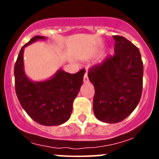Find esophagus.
<instances>
[{
    "label": "esophagus",
    "mask_w": 159,
    "mask_h": 159,
    "mask_svg": "<svg viewBox=\"0 0 159 159\" xmlns=\"http://www.w3.org/2000/svg\"><path fill=\"white\" fill-rule=\"evenodd\" d=\"M84 83H88V71H86L85 72V75L84 76Z\"/></svg>",
    "instance_id": "esophagus-1"
}]
</instances>
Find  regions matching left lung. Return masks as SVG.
<instances>
[{
	"label": "left lung",
	"mask_w": 159,
	"mask_h": 159,
	"mask_svg": "<svg viewBox=\"0 0 159 159\" xmlns=\"http://www.w3.org/2000/svg\"><path fill=\"white\" fill-rule=\"evenodd\" d=\"M113 38V57H107L88 71L95 92L94 113L107 123H119L130 116L143 92V64L139 49L123 36Z\"/></svg>",
	"instance_id": "8db88e82"
}]
</instances>
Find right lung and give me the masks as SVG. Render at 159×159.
Wrapping results in <instances>:
<instances>
[{"mask_svg":"<svg viewBox=\"0 0 159 159\" xmlns=\"http://www.w3.org/2000/svg\"><path fill=\"white\" fill-rule=\"evenodd\" d=\"M45 39L36 36L21 48L14 67L15 89L21 107L34 121L43 126H57L69 119L85 70L70 74L60 69L47 80H31L24 69V50L33 42Z\"/></svg>","mask_w":159,"mask_h":159,"instance_id":"1","label":"right lung"}]
</instances>
